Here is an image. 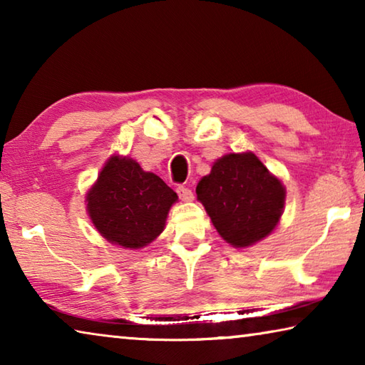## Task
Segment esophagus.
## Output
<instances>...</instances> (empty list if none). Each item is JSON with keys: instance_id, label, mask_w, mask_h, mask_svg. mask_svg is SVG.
Listing matches in <instances>:
<instances>
[{"instance_id": "esophagus-1", "label": "esophagus", "mask_w": 365, "mask_h": 365, "mask_svg": "<svg viewBox=\"0 0 365 365\" xmlns=\"http://www.w3.org/2000/svg\"><path fill=\"white\" fill-rule=\"evenodd\" d=\"M177 193H178V196H180L182 201H193V197H195L193 191H191L187 187H183V185H180V187H177Z\"/></svg>"}]
</instances>
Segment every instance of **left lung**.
<instances>
[{"mask_svg":"<svg viewBox=\"0 0 365 365\" xmlns=\"http://www.w3.org/2000/svg\"><path fill=\"white\" fill-rule=\"evenodd\" d=\"M197 201L233 248H250L274 232L287 190L255 153H228L197 182Z\"/></svg>","mask_w":365,"mask_h":365,"instance_id":"1","label":"left lung"}]
</instances>
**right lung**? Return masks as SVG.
I'll return each instance as SVG.
<instances>
[{
	"mask_svg": "<svg viewBox=\"0 0 365 365\" xmlns=\"http://www.w3.org/2000/svg\"><path fill=\"white\" fill-rule=\"evenodd\" d=\"M178 196L160 177L137 160L113 154L85 196L91 224L109 243L141 250L165 227Z\"/></svg>",
	"mask_w": 365,
	"mask_h": 365,
	"instance_id": "add662e5",
	"label": "right lung"
}]
</instances>
